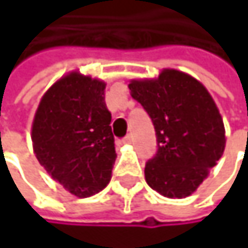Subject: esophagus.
Returning a JSON list of instances; mask_svg holds the SVG:
<instances>
[{
    "instance_id": "1",
    "label": "esophagus",
    "mask_w": 248,
    "mask_h": 248,
    "mask_svg": "<svg viewBox=\"0 0 248 248\" xmlns=\"http://www.w3.org/2000/svg\"><path fill=\"white\" fill-rule=\"evenodd\" d=\"M133 142V136L132 135H127L124 139V143H132Z\"/></svg>"
}]
</instances>
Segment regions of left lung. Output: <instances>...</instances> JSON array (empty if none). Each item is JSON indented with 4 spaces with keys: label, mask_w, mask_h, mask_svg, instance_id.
I'll return each instance as SVG.
<instances>
[{
    "label": "left lung",
    "mask_w": 248,
    "mask_h": 248,
    "mask_svg": "<svg viewBox=\"0 0 248 248\" xmlns=\"http://www.w3.org/2000/svg\"><path fill=\"white\" fill-rule=\"evenodd\" d=\"M129 89L156 133L158 151L145 165L148 185L168 198L191 195L225 146L213 97L198 80L178 70H164L155 80H133Z\"/></svg>",
    "instance_id": "8db88e82"
}]
</instances>
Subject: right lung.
<instances>
[{
    "instance_id": "1",
    "label": "right lung",
    "mask_w": 248,
    "mask_h": 248,
    "mask_svg": "<svg viewBox=\"0 0 248 248\" xmlns=\"http://www.w3.org/2000/svg\"><path fill=\"white\" fill-rule=\"evenodd\" d=\"M105 87L89 76L67 75L43 96L32 122L38 162L78 198L102 191L116 161Z\"/></svg>"
}]
</instances>
